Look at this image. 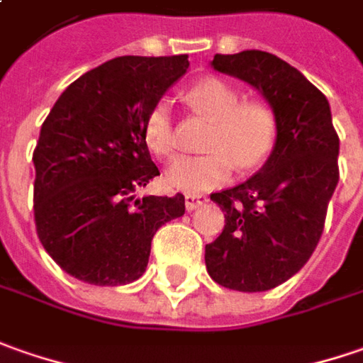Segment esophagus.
Returning <instances> with one entry per match:
<instances>
[{"label":"esophagus","mask_w":363,"mask_h":363,"mask_svg":"<svg viewBox=\"0 0 363 363\" xmlns=\"http://www.w3.org/2000/svg\"><path fill=\"white\" fill-rule=\"evenodd\" d=\"M208 201L205 194H186L184 196V206H186V211H194V208H199V206H203Z\"/></svg>","instance_id":"obj_1"}]
</instances>
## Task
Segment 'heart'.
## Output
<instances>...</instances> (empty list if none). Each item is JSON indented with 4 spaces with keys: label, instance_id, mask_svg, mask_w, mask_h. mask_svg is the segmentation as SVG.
I'll use <instances>...</instances> for the list:
<instances>
[{
    "label": "heart",
    "instance_id": "b5f03b06",
    "mask_svg": "<svg viewBox=\"0 0 363 363\" xmlns=\"http://www.w3.org/2000/svg\"><path fill=\"white\" fill-rule=\"evenodd\" d=\"M189 106L211 118L203 148L206 152L181 157L164 170V182L174 191L201 193L231 181L233 172L253 170L273 152L279 120L273 106L259 98H243L241 88L220 76H205L184 92ZM144 143L158 158L179 150V128L172 104L160 98L144 120Z\"/></svg>",
    "mask_w": 363,
    "mask_h": 363
}]
</instances>
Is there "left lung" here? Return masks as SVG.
<instances>
[{
	"instance_id": "8db88e82",
	"label": "left lung",
	"mask_w": 363,
	"mask_h": 363,
	"mask_svg": "<svg viewBox=\"0 0 363 363\" xmlns=\"http://www.w3.org/2000/svg\"><path fill=\"white\" fill-rule=\"evenodd\" d=\"M211 66L257 88L275 110L279 132L263 169L211 194L225 227L205 247L206 271L227 289L267 291L294 277L318 247L340 181V138L328 98L281 57L245 50L217 54Z\"/></svg>"
}]
</instances>
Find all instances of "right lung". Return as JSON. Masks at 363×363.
Listing matches in <instances>:
<instances>
[{"instance_id": "obj_1", "label": "right lung", "mask_w": 363, "mask_h": 363, "mask_svg": "<svg viewBox=\"0 0 363 363\" xmlns=\"http://www.w3.org/2000/svg\"><path fill=\"white\" fill-rule=\"evenodd\" d=\"M189 68V56L114 57L57 98L33 150V219L48 255L92 285L144 273L155 233L184 215V196H143L158 177L144 143L148 110Z\"/></svg>"}]
</instances>
